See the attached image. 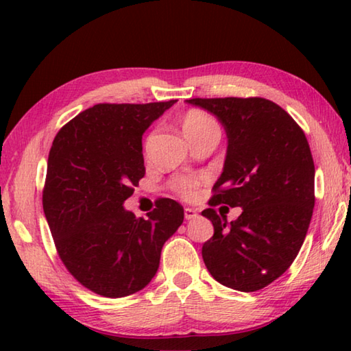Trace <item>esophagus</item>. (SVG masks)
Here are the masks:
<instances>
[{
	"instance_id": "esophagus-1",
	"label": "esophagus",
	"mask_w": 351,
	"mask_h": 351,
	"mask_svg": "<svg viewBox=\"0 0 351 351\" xmlns=\"http://www.w3.org/2000/svg\"><path fill=\"white\" fill-rule=\"evenodd\" d=\"M184 217H186V219H193L198 217V212L192 209V207H186V209H184Z\"/></svg>"
}]
</instances>
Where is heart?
<instances>
[{
  "label": "heart",
  "mask_w": 351,
  "mask_h": 351,
  "mask_svg": "<svg viewBox=\"0 0 351 351\" xmlns=\"http://www.w3.org/2000/svg\"><path fill=\"white\" fill-rule=\"evenodd\" d=\"M182 130H184V134L187 136V139L192 141V139L199 138V136L218 133V125L210 116L206 114V112L193 110V111H189L186 117H184ZM198 186H199L198 180H180L176 182L175 187L181 197L190 199L197 195Z\"/></svg>",
  "instance_id": "1"
}]
</instances>
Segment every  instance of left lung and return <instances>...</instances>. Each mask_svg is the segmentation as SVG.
<instances>
[{
    "mask_svg": "<svg viewBox=\"0 0 351 351\" xmlns=\"http://www.w3.org/2000/svg\"><path fill=\"white\" fill-rule=\"evenodd\" d=\"M228 134L223 173L209 204L241 207L228 223L203 210L213 237L203 260L224 287L252 293L287 271L306 237L314 207V162L304 130L277 104L261 97L190 99Z\"/></svg>",
    "mask_w": 351,
    "mask_h": 351,
    "instance_id": "8db88e82",
    "label": "left lung"
}]
</instances>
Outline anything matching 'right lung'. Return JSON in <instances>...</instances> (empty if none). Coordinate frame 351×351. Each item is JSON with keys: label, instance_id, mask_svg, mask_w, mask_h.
Here are the masks:
<instances>
[{"label": "right lung", "instance_id": "right-lung-1", "mask_svg": "<svg viewBox=\"0 0 351 351\" xmlns=\"http://www.w3.org/2000/svg\"><path fill=\"white\" fill-rule=\"evenodd\" d=\"M175 102L94 105L52 142L43 210L63 265L93 293L117 299L145 288L182 224L175 199H158L147 219L123 207L145 175L142 134Z\"/></svg>", "mask_w": 351, "mask_h": 351}]
</instances>
